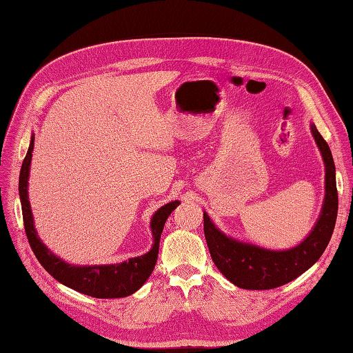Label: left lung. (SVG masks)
Listing matches in <instances>:
<instances>
[{"instance_id":"obj_1","label":"left lung","mask_w":353,"mask_h":353,"mask_svg":"<svg viewBox=\"0 0 353 353\" xmlns=\"http://www.w3.org/2000/svg\"><path fill=\"white\" fill-rule=\"evenodd\" d=\"M311 133L325 162V199L312 230L301 244L287 250H270L224 234L203 212L205 238L216 268L232 283L244 290H272L294 281L311 268L331 241L339 212L335 163L331 148L311 124Z\"/></svg>"}]
</instances>
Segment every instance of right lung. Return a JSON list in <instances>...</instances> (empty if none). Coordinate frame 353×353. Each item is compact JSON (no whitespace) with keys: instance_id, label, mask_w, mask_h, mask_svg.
Listing matches in <instances>:
<instances>
[{"instance_id":"1","label":"right lung","mask_w":353,"mask_h":353,"mask_svg":"<svg viewBox=\"0 0 353 353\" xmlns=\"http://www.w3.org/2000/svg\"><path fill=\"white\" fill-rule=\"evenodd\" d=\"M34 147V134L30 139V147L22 162L19 172V199L22 206V219H24V228L28 238L30 247L36 254L37 261L47 272L54 277L56 281L76 290L81 294L97 297V299H118L127 297L138 291L145 281L152 274L159 253L161 234L163 230V224L167 221L170 214L181 205V201L174 200L163 205L153 214L150 221L152 229L153 244L145 254L137 258H130L129 261L119 262V264L108 265H72L70 262L61 259L57 254L52 253L42 239L37 235L34 229V220L32 206L28 200V176L30 165H32V153Z\"/></svg>"}]
</instances>
